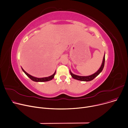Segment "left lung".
I'll return each instance as SVG.
<instances>
[{
  "mask_svg": "<svg viewBox=\"0 0 128 128\" xmlns=\"http://www.w3.org/2000/svg\"><path fill=\"white\" fill-rule=\"evenodd\" d=\"M104 62H105V54L104 56L103 57V62L102 63V64L101 66V67L100 68V69L98 70L96 73H94V74L91 75V76H76V75H75L74 74H73L71 71L70 72V74L71 76H72V77L77 80H81V81H85V82H88V81H90L92 80H94L96 77L98 75L102 72V71L103 70V69L104 66Z\"/></svg>",
  "mask_w": 128,
  "mask_h": 128,
  "instance_id": "obj_1",
  "label": "left lung"
}]
</instances>
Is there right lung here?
Returning a JSON list of instances; mask_svg holds the SVG:
<instances>
[{"instance_id":"1","label":"right lung","mask_w":128,"mask_h":128,"mask_svg":"<svg viewBox=\"0 0 128 128\" xmlns=\"http://www.w3.org/2000/svg\"><path fill=\"white\" fill-rule=\"evenodd\" d=\"M22 70L23 71V72L26 74V76L29 77L33 81H34V82H47V81H49V80H52V78H54V76L55 75V73H56V71L55 72V73L52 75L51 76H50L48 77H46V78H36V77H34V76H30V75L28 73H27L26 72H25L23 69L22 68Z\"/></svg>"}]
</instances>
